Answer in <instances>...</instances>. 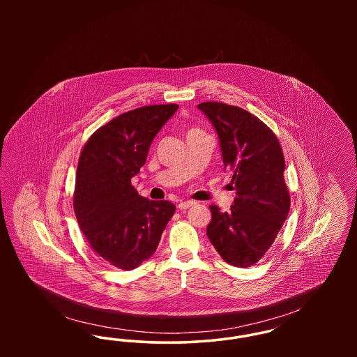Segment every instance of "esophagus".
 <instances>
[{
  "label": "esophagus",
  "mask_w": 357,
  "mask_h": 357,
  "mask_svg": "<svg viewBox=\"0 0 357 357\" xmlns=\"http://www.w3.org/2000/svg\"><path fill=\"white\" fill-rule=\"evenodd\" d=\"M194 204H195L194 201H183V202H181V204H178V208H179V210H186V208L192 207Z\"/></svg>",
  "instance_id": "esophagus-1"
}]
</instances>
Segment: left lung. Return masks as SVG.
<instances>
[{
    "instance_id": "left-lung-1",
    "label": "left lung",
    "mask_w": 357,
    "mask_h": 357,
    "mask_svg": "<svg viewBox=\"0 0 357 357\" xmlns=\"http://www.w3.org/2000/svg\"><path fill=\"white\" fill-rule=\"evenodd\" d=\"M198 108L218 134L223 165L233 172L237 191L229 213L210 206L207 237L223 261L248 268L268 252L288 217L284 153L272 130L250 112L218 102Z\"/></svg>"
}]
</instances>
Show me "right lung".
Returning <instances> with one entry per match:
<instances>
[{
  "label": "right lung",
  "instance_id": "right-lung-1",
  "mask_svg": "<svg viewBox=\"0 0 357 357\" xmlns=\"http://www.w3.org/2000/svg\"><path fill=\"white\" fill-rule=\"evenodd\" d=\"M178 107L156 104L124 112L89 136L80 153L73 192L80 230L96 255L123 271L155 253L175 213L169 201L140 197L131 178Z\"/></svg>",
  "mask_w": 357,
  "mask_h": 357
}]
</instances>
